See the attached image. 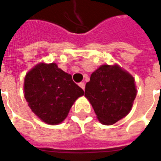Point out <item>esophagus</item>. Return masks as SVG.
Listing matches in <instances>:
<instances>
[{"label":"esophagus","mask_w":161,"mask_h":161,"mask_svg":"<svg viewBox=\"0 0 161 161\" xmlns=\"http://www.w3.org/2000/svg\"><path fill=\"white\" fill-rule=\"evenodd\" d=\"M78 85H79V86H80V87L84 91V89H85V84H84V83L81 82V83H79V84H78Z\"/></svg>","instance_id":"34e87169"}]
</instances>
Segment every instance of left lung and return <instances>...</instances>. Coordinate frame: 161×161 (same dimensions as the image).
Masks as SVG:
<instances>
[{"label": "left lung", "instance_id": "obj_1", "mask_svg": "<svg viewBox=\"0 0 161 161\" xmlns=\"http://www.w3.org/2000/svg\"><path fill=\"white\" fill-rule=\"evenodd\" d=\"M84 96L102 123L112 125L130 111L136 97L135 79L118 65L104 64L91 74Z\"/></svg>", "mask_w": 161, "mask_h": 161}]
</instances>
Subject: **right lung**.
<instances>
[{"instance_id":"obj_1","label":"right lung","mask_w":161,"mask_h":161,"mask_svg":"<svg viewBox=\"0 0 161 161\" xmlns=\"http://www.w3.org/2000/svg\"><path fill=\"white\" fill-rule=\"evenodd\" d=\"M25 98L35 115L47 124H58L66 118L74 102L84 94L56 64H40L26 75Z\"/></svg>"}]
</instances>
